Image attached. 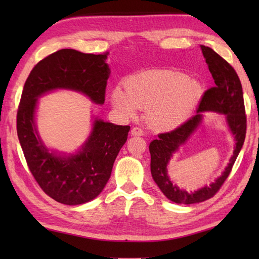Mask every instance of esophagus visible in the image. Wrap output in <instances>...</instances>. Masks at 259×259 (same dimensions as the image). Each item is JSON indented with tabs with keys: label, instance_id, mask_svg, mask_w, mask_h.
<instances>
[{
	"label": "esophagus",
	"instance_id": "1",
	"mask_svg": "<svg viewBox=\"0 0 259 259\" xmlns=\"http://www.w3.org/2000/svg\"><path fill=\"white\" fill-rule=\"evenodd\" d=\"M131 136H144V130L139 128V126H134L131 129Z\"/></svg>",
	"mask_w": 259,
	"mask_h": 259
}]
</instances>
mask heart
I'll list each match as a JSON object with an SVG mask.
<instances>
[{"mask_svg": "<svg viewBox=\"0 0 259 259\" xmlns=\"http://www.w3.org/2000/svg\"><path fill=\"white\" fill-rule=\"evenodd\" d=\"M202 96L199 82L174 71H148L131 76L125 90L115 87L111 92L113 107L134 118L147 109V121L157 131L178 128L189 119Z\"/></svg>", "mask_w": 259, "mask_h": 259, "instance_id": "obj_1", "label": "heart"}]
</instances>
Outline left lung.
Returning a JSON list of instances; mask_svg holds the SVG:
<instances>
[{
  "instance_id": "obj_1",
  "label": "left lung",
  "mask_w": 259,
  "mask_h": 259,
  "mask_svg": "<svg viewBox=\"0 0 259 259\" xmlns=\"http://www.w3.org/2000/svg\"><path fill=\"white\" fill-rule=\"evenodd\" d=\"M203 58L214 81L201 98L197 113L170 133L160 134L158 139L149 145L151 155V175L155 183L169 200L183 205L205 201L221 189L237 159L246 136V114L243 88L234 68L212 49L200 46ZM202 112H217L225 115L228 126L234 136L235 148L230 163L223 174L213 183L195 192L179 189L169 180L166 166L172 156L184 144L202 122Z\"/></svg>"
}]
</instances>
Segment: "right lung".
Wrapping results in <instances>:
<instances>
[{
  "instance_id": "1",
  "label": "right lung",
  "mask_w": 259,
  "mask_h": 259,
  "mask_svg": "<svg viewBox=\"0 0 259 259\" xmlns=\"http://www.w3.org/2000/svg\"><path fill=\"white\" fill-rule=\"evenodd\" d=\"M107 58L108 53L88 54L62 49L32 69L22 92L16 129L26 163L42 190L64 205H81L100 195L128 138L130 126L106 122L97 117L78 151L51 150L36 129L38 98L63 89L80 92L93 103L103 104L110 75Z\"/></svg>"
}]
</instances>
